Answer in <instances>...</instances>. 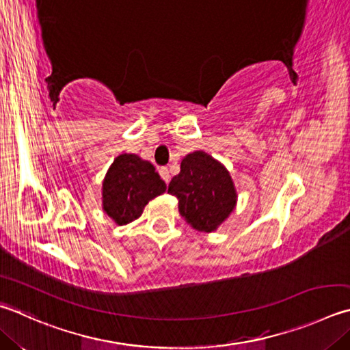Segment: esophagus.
<instances>
[{
    "instance_id": "34e87169",
    "label": "esophagus",
    "mask_w": 350,
    "mask_h": 350,
    "mask_svg": "<svg viewBox=\"0 0 350 350\" xmlns=\"http://www.w3.org/2000/svg\"><path fill=\"white\" fill-rule=\"evenodd\" d=\"M159 174H161V177L162 179L165 180V182H170V171H168V168L167 167H161L159 168Z\"/></svg>"
}]
</instances>
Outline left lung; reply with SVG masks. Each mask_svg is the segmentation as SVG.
Segmentation results:
<instances>
[{
    "mask_svg": "<svg viewBox=\"0 0 350 350\" xmlns=\"http://www.w3.org/2000/svg\"><path fill=\"white\" fill-rule=\"evenodd\" d=\"M168 193L177 197L187 224L200 232L217 230L237 205L230 171L202 150L182 159L180 173L171 179Z\"/></svg>",
    "mask_w": 350,
    "mask_h": 350,
    "instance_id": "1",
    "label": "left lung"
}]
</instances>
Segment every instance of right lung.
<instances>
[{
	"label": "right lung",
	"mask_w": 350,
	"mask_h": 350,
	"mask_svg": "<svg viewBox=\"0 0 350 350\" xmlns=\"http://www.w3.org/2000/svg\"><path fill=\"white\" fill-rule=\"evenodd\" d=\"M167 191L148 161L131 153L119 154L103 182V209L119 226L141 217L145 205Z\"/></svg>",
	"instance_id": "add662e5"
}]
</instances>
